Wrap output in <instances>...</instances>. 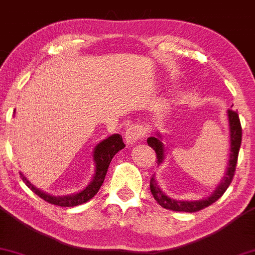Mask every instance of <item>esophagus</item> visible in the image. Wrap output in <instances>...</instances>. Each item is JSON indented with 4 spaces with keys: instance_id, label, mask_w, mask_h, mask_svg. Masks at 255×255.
I'll return each mask as SVG.
<instances>
[{
    "instance_id": "1",
    "label": "esophagus",
    "mask_w": 255,
    "mask_h": 255,
    "mask_svg": "<svg viewBox=\"0 0 255 255\" xmlns=\"http://www.w3.org/2000/svg\"><path fill=\"white\" fill-rule=\"evenodd\" d=\"M145 130L141 126L131 125L125 131V141L127 145H134L139 139L144 137Z\"/></svg>"
}]
</instances>
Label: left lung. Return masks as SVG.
<instances>
[{
  "label": "left lung",
  "instance_id": "left-lung-1",
  "mask_svg": "<svg viewBox=\"0 0 255 255\" xmlns=\"http://www.w3.org/2000/svg\"><path fill=\"white\" fill-rule=\"evenodd\" d=\"M227 116L228 124H229V158H228V164L227 168H225L224 176L222 177V180L216 186L215 191L210 195H207L206 198L199 199V200H177V199L168 197L163 192V189L160 188L159 183H158V181L154 178L153 175L150 181V189L154 200L160 206L178 212H197L205 209V207L210 206V205L217 201L224 194V192L227 191L228 187L230 186L231 181H233L234 174H235L236 163H238V156L242 140V129L238 113L234 110H228ZM147 144L156 151L157 163L158 165H160L165 159V146L163 144V134L160 131H156V135L148 137Z\"/></svg>",
  "mask_w": 255,
  "mask_h": 255
}]
</instances>
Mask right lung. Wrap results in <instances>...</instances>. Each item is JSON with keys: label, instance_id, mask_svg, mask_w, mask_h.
<instances>
[{"label": "right lung", "instance_id": "add662e5", "mask_svg": "<svg viewBox=\"0 0 255 255\" xmlns=\"http://www.w3.org/2000/svg\"><path fill=\"white\" fill-rule=\"evenodd\" d=\"M15 114V110H14ZM124 141H122V136L120 134H111L110 136H108L107 139L102 140L101 142H98L96 145V147L93 148V163H95V172H93V176L91 178L90 183L83 189V191L73 193V194H67V195H52L50 193H46L42 191V189L37 188L36 186H33V183H31V181L25 176L22 172H20V176H21L22 181L26 183V186L28 188L32 189V192L36 193L37 195H39L40 198L44 199L45 201H48L49 204L57 205V206L62 207H73L78 206V205L85 204L87 201L91 200L96 194H97L99 188H101L102 183L104 182L105 175H107L108 168L113 159V157L120 150L125 147Z\"/></svg>", "mask_w": 255, "mask_h": 255}]
</instances>
